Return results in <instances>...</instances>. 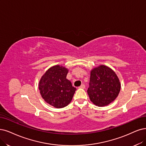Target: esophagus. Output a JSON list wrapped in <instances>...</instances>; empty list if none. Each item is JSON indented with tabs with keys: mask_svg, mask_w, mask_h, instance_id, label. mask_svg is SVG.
I'll return each mask as SVG.
<instances>
[{
	"mask_svg": "<svg viewBox=\"0 0 146 146\" xmlns=\"http://www.w3.org/2000/svg\"><path fill=\"white\" fill-rule=\"evenodd\" d=\"M85 88V85H84V84H82L80 86V87H79V88H82V89H84Z\"/></svg>",
	"mask_w": 146,
	"mask_h": 146,
	"instance_id": "obj_1",
	"label": "esophagus"
}]
</instances>
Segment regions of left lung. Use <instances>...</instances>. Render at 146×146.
<instances>
[{
	"label": "left lung",
	"instance_id": "obj_1",
	"mask_svg": "<svg viewBox=\"0 0 146 146\" xmlns=\"http://www.w3.org/2000/svg\"><path fill=\"white\" fill-rule=\"evenodd\" d=\"M89 84L87 93L90 99L100 107L114 102L121 88L119 78L115 72L105 65H100L91 70Z\"/></svg>",
	"mask_w": 146,
	"mask_h": 146
}]
</instances>
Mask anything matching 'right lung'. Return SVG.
Wrapping results in <instances>:
<instances>
[{"label":"right lung","mask_w":146,"mask_h":146,"mask_svg":"<svg viewBox=\"0 0 146 146\" xmlns=\"http://www.w3.org/2000/svg\"><path fill=\"white\" fill-rule=\"evenodd\" d=\"M68 69L60 65L48 68L38 84L42 99L56 108H62L71 102L76 90L66 77Z\"/></svg>","instance_id":"add662e5"}]
</instances>
